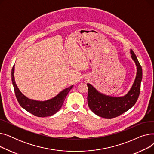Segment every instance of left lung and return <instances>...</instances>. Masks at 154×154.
I'll return each mask as SVG.
<instances>
[{
  "instance_id": "obj_1",
  "label": "left lung",
  "mask_w": 154,
  "mask_h": 154,
  "mask_svg": "<svg viewBox=\"0 0 154 154\" xmlns=\"http://www.w3.org/2000/svg\"><path fill=\"white\" fill-rule=\"evenodd\" d=\"M130 53L135 63L137 73L131 89L125 95L114 97L103 94L91 84H87L88 106L97 116L105 119L118 117L132 107L138 99L142 79V69L132 49L130 50Z\"/></svg>"
}]
</instances>
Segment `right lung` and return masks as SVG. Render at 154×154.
I'll list each match as a JSON object with an SVG mask.
<instances>
[{
    "label": "right lung",
    "instance_id": "1",
    "mask_svg": "<svg viewBox=\"0 0 154 154\" xmlns=\"http://www.w3.org/2000/svg\"><path fill=\"white\" fill-rule=\"evenodd\" d=\"M14 69L15 66H14L11 74L12 82L14 86L16 98L20 106L23 109L38 117H45L56 114L61 109L67 95L74 86L71 85L66 88L51 99L44 101L31 99L24 95L16 84L14 79Z\"/></svg>",
    "mask_w": 154,
    "mask_h": 154
}]
</instances>
